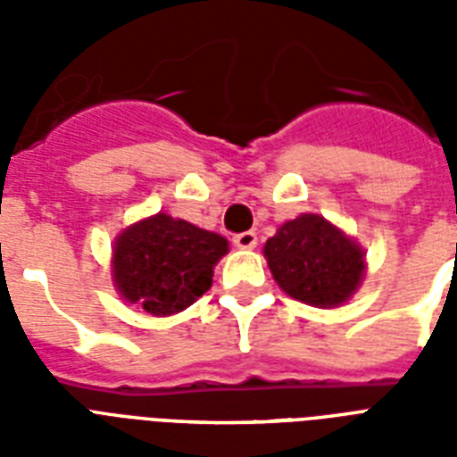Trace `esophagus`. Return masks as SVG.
<instances>
[{
  "label": "esophagus",
  "instance_id": "esophagus-1",
  "mask_svg": "<svg viewBox=\"0 0 457 457\" xmlns=\"http://www.w3.org/2000/svg\"><path fill=\"white\" fill-rule=\"evenodd\" d=\"M235 246L237 249H242V251H251V249H256V244H258V237L256 232H239V235H235Z\"/></svg>",
  "mask_w": 457,
  "mask_h": 457
}]
</instances>
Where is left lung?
I'll return each mask as SVG.
<instances>
[{"instance_id": "8db88e82", "label": "left lung", "mask_w": 457, "mask_h": 457, "mask_svg": "<svg viewBox=\"0 0 457 457\" xmlns=\"http://www.w3.org/2000/svg\"><path fill=\"white\" fill-rule=\"evenodd\" d=\"M263 256L279 289L315 308L351 301L368 272L361 244L318 213H301L279 225L265 242Z\"/></svg>"}]
</instances>
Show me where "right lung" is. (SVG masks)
I'll list each match as a JSON object with an SVG mask.
<instances>
[{"mask_svg":"<svg viewBox=\"0 0 457 457\" xmlns=\"http://www.w3.org/2000/svg\"><path fill=\"white\" fill-rule=\"evenodd\" d=\"M228 251L225 237L161 211L118 232L111 279L128 303L165 318L211 289L213 268Z\"/></svg>","mask_w":457,"mask_h":457,"instance_id":"1","label":"right lung"}]
</instances>
